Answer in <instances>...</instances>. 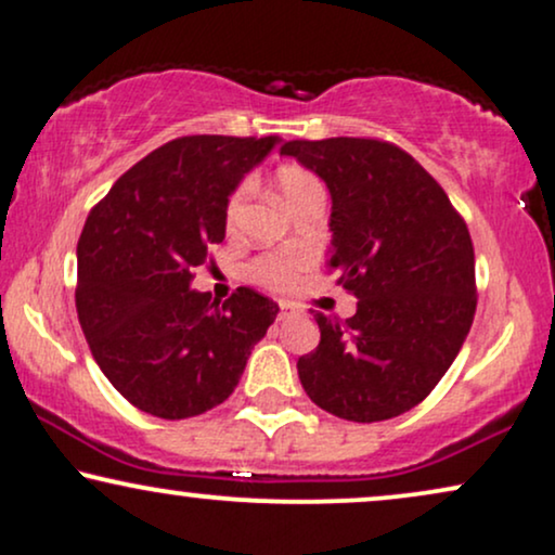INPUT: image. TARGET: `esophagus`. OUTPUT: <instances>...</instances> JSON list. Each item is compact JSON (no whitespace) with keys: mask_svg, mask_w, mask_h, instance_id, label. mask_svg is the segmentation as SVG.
I'll list each match as a JSON object with an SVG mask.
<instances>
[{"mask_svg":"<svg viewBox=\"0 0 555 555\" xmlns=\"http://www.w3.org/2000/svg\"><path fill=\"white\" fill-rule=\"evenodd\" d=\"M293 313H298L296 306L285 304V300H280V313H278V319H288V317H293Z\"/></svg>","mask_w":555,"mask_h":555,"instance_id":"34e87169","label":"esophagus"}]
</instances>
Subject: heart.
<instances>
[{
  "label": "heart",
  "instance_id": "obj_1",
  "mask_svg": "<svg viewBox=\"0 0 555 555\" xmlns=\"http://www.w3.org/2000/svg\"><path fill=\"white\" fill-rule=\"evenodd\" d=\"M275 182H278L280 195L285 197V203L288 205L296 203L304 193H309L311 188H319L317 177H313L309 169L298 167V164H283V167H278ZM244 201H246V184H238L234 193H231L229 203H225V225H229V229L231 225H236L238 216H242ZM300 264L304 262L293 257H278V255L259 257L249 264V275L251 280H257V283L267 285V288L283 291L296 283Z\"/></svg>",
  "mask_w": 555,
  "mask_h": 555
}]
</instances>
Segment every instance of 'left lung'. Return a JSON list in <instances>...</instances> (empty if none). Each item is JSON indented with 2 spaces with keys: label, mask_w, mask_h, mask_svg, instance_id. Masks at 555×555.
Segmentation results:
<instances>
[{
  "label": "left lung",
  "mask_w": 555,
  "mask_h": 555,
  "mask_svg": "<svg viewBox=\"0 0 555 555\" xmlns=\"http://www.w3.org/2000/svg\"><path fill=\"white\" fill-rule=\"evenodd\" d=\"M332 195L330 267L358 298L354 317L313 311L321 339L298 358L317 406L339 420H393L453 365L476 313L468 225L435 177L388 141H285Z\"/></svg>",
  "instance_id": "left-lung-1"
}]
</instances>
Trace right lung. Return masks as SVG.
I'll use <instances>...</instances> for the list:
<instances>
[{
	"label": "right lung",
	"instance_id": "add662e5",
	"mask_svg": "<svg viewBox=\"0 0 555 555\" xmlns=\"http://www.w3.org/2000/svg\"><path fill=\"white\" fill-rule=\"evenodd\" d=\"M278 135H184L133 164L89 210L77 244V313L105 378L141 412L188 420L234 393L278 317L238 288L223 304L190 288L225 236V203Z\"/></svg>",
	"mask_w": 555,
	"mask_h": 555
}]
</instances>
